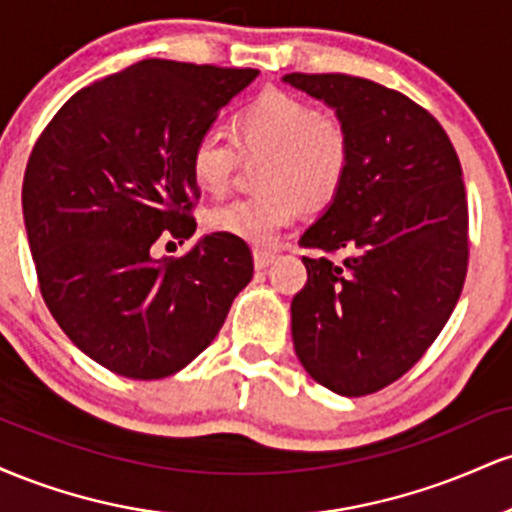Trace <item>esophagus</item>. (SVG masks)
I'll list each match as a JSON object with an SVG mask.
<instances>
[{
  "instance_id": "obj_1",
  "label": "esophagus",
  "mask_w": 512,
  "mask_h": 512,
  "mask_svg": "<svg viewBox=\"0 0 512 512\" xmlns=\"http://www.w3.org/2000/svg\"><path fill=\"white\" fill-rule=\"evenodd\" d=\"M272 262H274V252L255 250V267L257 269H267Z\"/></svg>"
}]
</instances>
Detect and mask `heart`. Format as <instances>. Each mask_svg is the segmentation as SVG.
<instances>
[{"instance_id": "obj_1", "label": "heart", "mask_w": 512, "mask_h": 512, "mask_svg": "<svg viewBox=\"0 0 512 512\" xmlns=\"http://www.w3.org/2000/svg\"><path fill=\"white\" fill-rule=\"evenodd\" d=\"M231 141L204 134L190 151V175L209 195L228 190L240 158L257 161L252 197L211 209V231L250 245H272L301 204L320 209L342 192L351 168V134L339 117L284 91H264L231 122Z\"/></svg>"}]
</instances>
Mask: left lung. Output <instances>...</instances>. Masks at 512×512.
<instances>
[{"instance_id": "obj_1", "label": "left lung", "mask_w": 512, "mask_h": 512, "mask_svg": "<svg viewBox=\"0 0 512 512\" xmlns=\"http://www.w3.org/2000/svg\"><path fill=\"white\" fill-rule=\"evenodd\" d=\"M327 103L351 134V168L301 236L308 281L291 301L296 356L310 378L363 397L402 378L436 342L467 276L460 158L428 110L349 74L284 76ZM345 252L342 263L327 254Z\"/></svg>"}]
</instances>
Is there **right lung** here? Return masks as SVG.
Returning <instances> with one entry per match:
<instances>
[{
	"instance_id": "1",
	"label": "right lung",
	"mask_w": 512,
	"mask_h": 512,
	"mask_svg": "<svg viewBox=\"0 0 512 512\" xmlns=\"http://www.w3.org/2000/svg\"><path fill=\"white\" fill-rule=\"evenodd\" d=\"M260 74L144 60L76 91L43 129L23 175V221L57 325L103 368L178 373L219 334L252 279L245 240L209 233L185 255L199 187L190 151Z\"/></svg>"
}]
</instances>
